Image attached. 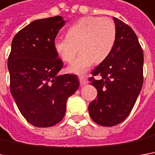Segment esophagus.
Here are the masks:
<instances>
[{
  "instance_id": "obj_1",
  "label": "esophagus",
  "mask_w": 155,
  "mask_h": 155,
  "mask_svg": "<svg viewBox=\"0 0 155 155\" xmlns=\"http://www.w3.org/2000/svg\"><path fill=\"white\" fill-rule=\"evenodd\" d=\"M79 80H80V84H81V86H84V85H86L87 83V81L86 78L80 77L79 78Z\"/></svg>"
}]
</instances>
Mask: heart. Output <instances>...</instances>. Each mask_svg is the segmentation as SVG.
Here are the masks:
<instances>
[{
    "label": "heart",
    "instance_id": "b5f03b06",
    "mask_svg": "<svg viewBox=\"0 0 155 155\" xmlns=\"http://www.w3.org/2000/svg\"><path fill=\"white\" fill-rule=\"evenodd\" d=\"M117 38L116 24L110 18L85 16L70 25L67 36L57 37L53 48L58 57L71 62L78 51L76 59L68 68V72L82 75L94 64L104 61L111 52Z\"/></svg>",
    "mask_w": 155,
    "mask_h": 155
}]
</instances>
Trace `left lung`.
<instances>
[{
  "instance_id": "obj_1",
  "label": "left lung",
  "mask_w": 155,
  "mask_h": 155,
  "mask_svg": "<svg viewBox=\"0 0 155 155\" xmlns=\"http://www.w3.org/2000/svg\"><path fill=\"white\" fill-rule=\"evenodd\" d=\"M117 38L110 55L88 80L97 89V99L88 105L91 118L103 126L117 125L129 116L143 84L144 55L132 28L114 17ZM98 75L101 79L96 80Z\"/></svg>"
}]
</instances>
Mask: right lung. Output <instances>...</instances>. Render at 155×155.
I'll return each instance as SVG.
<instances>
[{
  "label": "right lung",
  "mask_w": 155,
  "mask_h": 155,
  "mask_svg": "<svg viewBox=\"0 0 155 155\" xmlns=\"http://www.w3.org/2000/svg\"><path fill=\"white\" fill-rule=\"evenodd\" d=\"M59 15L36 20L17 32L8 59L10 92L23 117L37 127L53 126L79 87L75 74L58 75L63 62L53 41L65 25Z\"/></svg>",
  "instance_id": "1"
}]
</instances>
